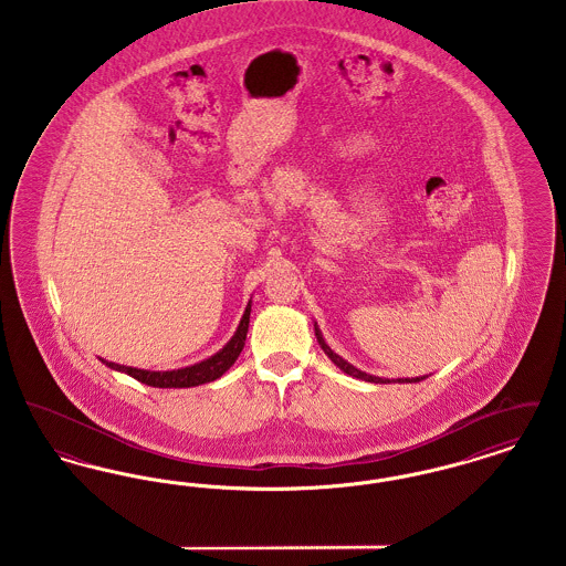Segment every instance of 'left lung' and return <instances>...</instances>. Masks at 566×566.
<instances>
[{
  "mask_svg": "<svg viewBox=\"0 0 566 566\" xmlns=\"http://www.w3.org/2000/svg\"><path fill=\"white\" fill-rule=\"evenodd\" d=\"M314 328H316V337H318V344H321V348H323L324 354L344 371V374H348L352 377H358V379H365V381H374V384H390V379H384V377L369 376V374H365V371H360V369H356V367H352L350 363H346L339 354H335V352L331 350L326 344H324L323 335H321V328L314 324ZM420 379H424V377H407V379H399V381H420Z\"/></svg>",
  "mask_w": 566,
  "mask_h": 566,
  "instance_id": "left-lung-1",
  "label": "left lung"
}]
</instances>
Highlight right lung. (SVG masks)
<instances>
[{"label": "right lung", "instance_id": "add662e5", "mask_svg": "<svg viewBox=\"0 0 566 566\" xmlns=\"http://www.w3.org/2000/svg\"><path fill=\"white\" fill-rule=\"evenodd\" d=\"M248 323H250V303L243 312L242 323L238 326L235 335L231 337V342L220 352H216L212 358L201 360L192 367H185V369H176V371H144V369H135V367H125V365H116V363H108L109 369L123 371L127 376L135 377L137 381L146 384V386H155V388H190V386H199V384H208L214 381L218 377L222 376L240 356L245 344V333H248Z\"/></svg>", "mask_w": 566, "mask_h": 566}]
</instances>
